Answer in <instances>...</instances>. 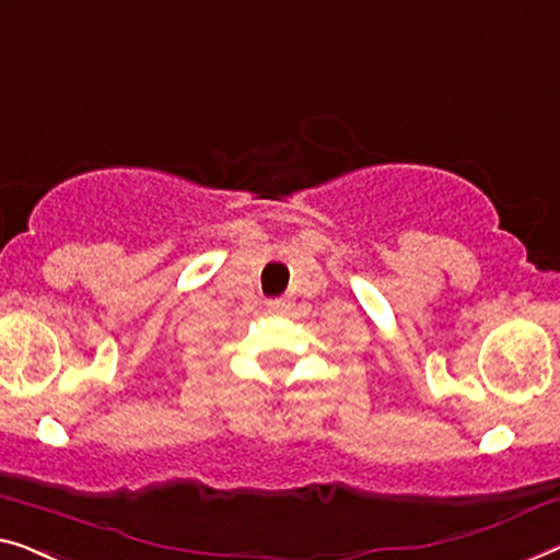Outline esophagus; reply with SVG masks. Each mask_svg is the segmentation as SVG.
Listing matches in <instances>:
<instances>
[{
    "label": "esophagus",
    "instance_id": "1",
    "mask_svg": "<svg viewBox=\"0 0 560 560\" xmlns=\"http://www.w3.org/2000/svg\"><path fill=\"white\" fill-rule=\"evenodd\" d=\"M289 306H291L289 299H271V302H266V312H269V314H283Z\"/></svg>",
    "mask_w": 560,
    "mask_h": 560
}]
</instances>
